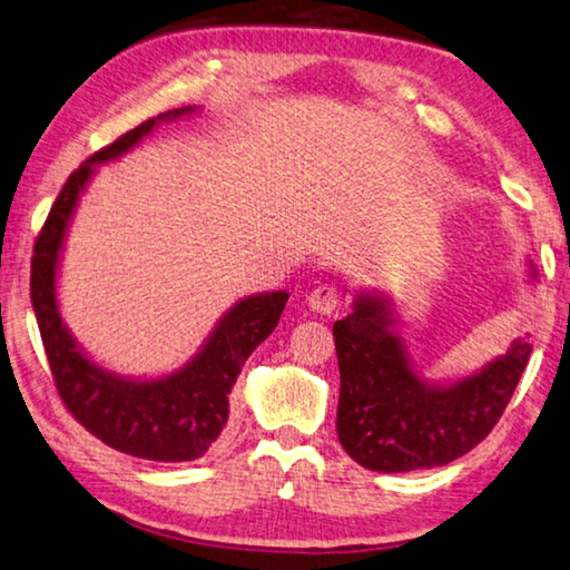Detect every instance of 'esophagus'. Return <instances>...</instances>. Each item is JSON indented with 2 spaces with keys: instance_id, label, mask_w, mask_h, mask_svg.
I'll use <instances>...</instances> for the list:
<instances>
[{
  "instance_id": "obj_1",
  "label": "esophagus",
  "mask_w": 570,
  "mask_h": 570,
  "mask_svg": "<svg viewBox=\"0 0 570 570\" xmlns=\"http://www.w3.org/2000/svg\"><path fill=\"white\" fill-rule=\"evenodd\" d=\"M307 304H309L312 312L330 314L340 304V292H337L333 284H320V286H314L312 292H309Z\"/></svg>"
}]
</instances>
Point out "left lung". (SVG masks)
Instances as JSON below:
<instances>
[{
  "mask_svg": "<svg viewBox=\"0 0 570 570\" xmlns=\"http://www.w3.org/2000/svg\"><path fill=\"white\" fill-rule=\"evenodd\" d=\"M528 282H538L532 261ZM396 325L394 296L363 288L353 312L333 327L340 445L379 473L435 469L479 445L502 417L532 353L528 333L469 376L432 381L414 366Z\"/></svg>",
  "mask_w": 570,
  "mask_h": 570,
  "instance_id": "left-lung-1",
  "label": "left lung"
}]
</instances>
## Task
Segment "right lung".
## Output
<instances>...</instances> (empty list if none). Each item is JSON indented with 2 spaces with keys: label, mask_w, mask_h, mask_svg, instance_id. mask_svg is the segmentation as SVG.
<instances>
[{
  "label": "right lung",
  "mask_w": 570,
  "mask_h": 570,
  "mask_svg": "<svg viewBox=\"0 0 570 570\" xmlns=\"http://www.w3.org/2000/svg\"><path fill=\"white\" fill-rule=\"evenodd\" d=\"M197 112L199 107L168 109L83 160L50 207L36 240L30 274L32 309L56 389L68 412L109 448L158 463L197 461L223 435L240 368L274 333L288 292H263L237 299L184 366L158 376H125L91 358L68 330L58 307V274L68 227L97 168L138 148L158 125Z\"/></svg>",
  "instance_id": "1"
}]
</instances>
